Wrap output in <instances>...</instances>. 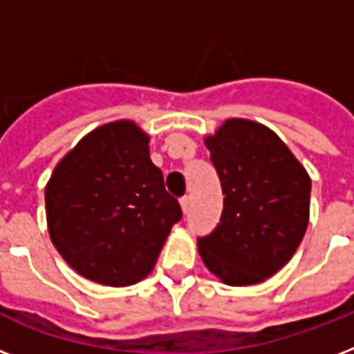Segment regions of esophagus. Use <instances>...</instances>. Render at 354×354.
Here are the masks:
<instances>
[{
	"mask_svg": "<svg viewBox=\"0 0 354 354\" xmlns=\"http://www.w3.org/2000/svg\"><path fill=\"white\" fill-rule=\"evenodd\" d=\"M180 204H182L183 213L187 215V213H189V207H191V196H183V198L180 200Z\"/></svg>",
	"mask_w": 354,
	"mask_h": 354,
	"instance_id": "obj_1",
	"label": "esophagus"
}]
</instances>
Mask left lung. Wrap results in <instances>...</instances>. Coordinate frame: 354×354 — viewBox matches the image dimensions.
Here are the masks:
<instances>
[{
    "instance_id": "1",
    "label": "left lung",
    "mask_w": 354,
    "mask_h": 354,
    "mask_svg": "<svg viewBox=\"0 0 354 354\" xmlns=\"http://www.w3.org/2000/svg\"><path fill=\"white\" fill-rule=\"evenodd\" d=\"M224 209L198 252L226 285L261 283L296 253L308 226L310 178L270 128L230 119L205 139Z\"/></svg>"
}]
</instances>
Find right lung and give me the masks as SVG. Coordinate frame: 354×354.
Returning <instances> with one entry per match:
<instances>
[{
	"mask_svg": "<svg viewBox=\"0 0 354 354\" xmlns=\"http://www.w3.org/2000/svg\"><path fill=\"white\" fill-rule=\"evenodd\" d=\"M46 211L64 261L108 286L147 277L183 215L150 161L149 138L132 121L108 122L80 139L51 174Z\"/></svg>",
	"mask_w": 354,
	"mask_h": 354,
	"instance_id": "1",
	"label": "right lung"
}]
</instances>
